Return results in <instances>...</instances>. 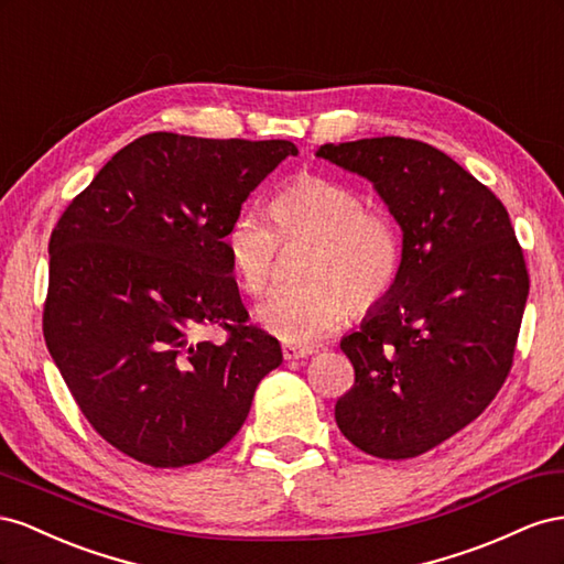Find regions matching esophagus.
<instances>
[{"mask_svg": "<svg viewBox=\"0 0 564 564\" xmlns=\"http://www.w3.org/2000/svg\"><path fill=\"white\" fill-rule=\"evenodd\" d=\"M310 347H293V345H283V359L285 361H297V359H307L312 357Z\"/></svg>", "mask_w": 564, "mask_h": 564, "instance_id": "1", "label": "esophagus"}]
</instances>
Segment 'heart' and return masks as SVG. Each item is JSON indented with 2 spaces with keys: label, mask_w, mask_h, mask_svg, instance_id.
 Listing matches in <instances>:
<instances>
[{
  "label": "heart",
  "mask_w": 564,
  "mask_h": 564,
  "mask_svg": "<svg viewBox=\"0 0 564 564\" xmlns=\"http://www.w3.org/2000/svg\"><path fill=\"white\" fill-rule=\"evenodd\" d=\"M276 229L254 210H240L227 234L231 269L248 293L269 283L279 240L310 243L300 276L304 283L271 291L254 316L288 345L307 347L340 328L349 310L368 312L392 293L401 264V240L382 210L364 207L351 186L304 174L271 200Z\"/></svg>",
  "instance_id": "heart-1"
}]
</instances>
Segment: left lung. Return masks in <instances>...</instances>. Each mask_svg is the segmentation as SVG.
Here are the masks:
<instances>
[{"instance_id": "left-lung-1", "label": "left lung", "mask_w": 564, "mask_h": 564, "mask_svg": "<svg viewBox=\"0 0 564 564\" xmlns=\"http://www.w3.org/2000/svg\"><path fill=\"white\" fill-rule=\"evenodd\" d=\"M318 158L373 184L401 229L392 293L340 349L354 388L335 423L376 458H413L485 411L512 366L529 295L503 203L430 143L376 137Z\"/></svg>"}]
</instances>
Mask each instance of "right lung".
Instances as JSON below:
<instances>
[{
  "label": "right lung",
  "instance_id": "add662e5",
  "mask_svg": "<svg viewBox=\"0 0 564 564\" xmlns=\"http://www.w3.org/2000/svg\"><path fill=\"white\" fill-rule=\"evenodd\" d=\"M293 141L153 132L127 143L50 240L44 340L101 437L153 468L217 454L246 423L281 345L246 326L224 248L240 205ZM227 327V344L200 341Z\"/></svg>",
  "mask_w": 564,
  "mask_h": 564
}]
</instances>
